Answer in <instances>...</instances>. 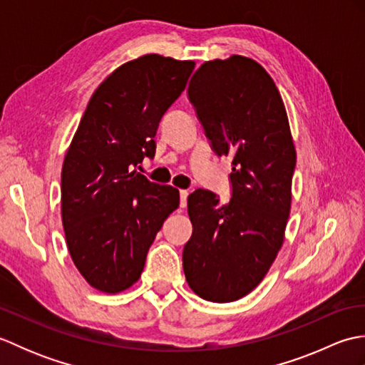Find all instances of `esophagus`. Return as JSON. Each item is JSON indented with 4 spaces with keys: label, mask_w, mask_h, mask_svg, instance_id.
<instances>
[{
    "label": "esophagus",
    "mask_w": 365,
    "mask_h": 365,
    "mask_svg": "<svg viewBox=\"0 0 365 365\" xmlns=\"http://www.w3.org/2000/svg\"><path fill=\"white\" fill-rule=\"evenodd\" d=\"M187 199H188V191L180 190V207H187Z\"/></svg>",
    "instance_id": "esophagus-1"
}]
</instances>
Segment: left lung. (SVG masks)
<instances>
[{"label": "left lung", "mask_w": 365, "mask_h": 365, "mask_svg": "<svg viewBox=\"0 0 365 365\" xmlns=\"http://www.w3.org/2000/svg\"><path fill=\"white\" fill-rule=\"evenodd\" d=\"M188 98L213 152L232 157V197L188 196L185 277L200 298L237 301L260 284L284 242L297 166L289 119L265 68L238 54L200 66Z\"/></svg>", "instance_id": "8db88e82"}]
</instances>
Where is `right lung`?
Segmentation results:
<instances>
[{
    "instance_id": "right-lung-1",
    "label": "right lung",
    "mask_w": 365,
    "mask_h": 365,
    "mask_svg": "<svg viewBox=\"0 0 365 365\" xmlns=\"http://www.w3.org/2000/svg\"><path fill=\"white\" fill-rule=\"evenodd\" d=\"M192 61L145 54L92 94L61 174L63 226L81 276L105 293L133 285L155 235L178 207V190L136 166L153 158L160 120L180 97Z\"/></svg>"
}]
</instances>
